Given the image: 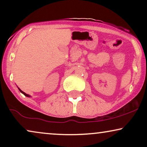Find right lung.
<instances>
[{"instance_id":"right-lung-1","label":"right lung","mask_w":147,"mask_h":147,"mask_svg":"<svg viewBox=\"0 0 147 147\" xmlns=\"http://www.w3.org/2000/svg\"><path fill=\"white\" fill-rule=\"evenodd\" d=\"M19 91H20V92H21L22 94H24V95H25V96H27V97H31V96H30V95H29V94H26V93H25V92H23V91H22V90H21V89H20V88H19Z\"/></svg>"}]
</instances>
